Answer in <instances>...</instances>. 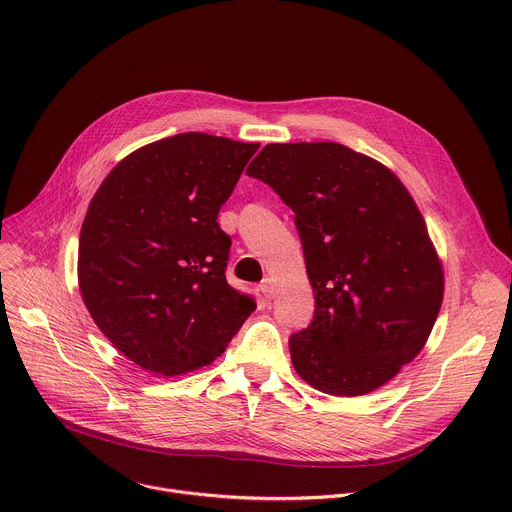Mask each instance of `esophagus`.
I'll use <instances>...</instances> for the list:
<instances>
[{
    "instance_id": "34e87169",
    "label": "esophagus",
    "mask_w": 512,
    "mask_h": 512,
    "mask_svg": "<svg viewBox=\"0 0 512 512\" xmlns=\"http://www.w3.org/2000/svg\"><path fill=\"white\" fill-rule=\"evenodd\" d=\"M259 289H261V293L265 295V299H273V297H275V283H273L271 277H265V279L261 281Z\"/></svg>"
}]
</instances>
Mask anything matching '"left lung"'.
<instances>
[{
  "mask_svg": "<svg viewBox=\"0 0 512 512\" xmlns=\"http://www.w3.org/2000/svg\"><path fill=\"white\" fill-rule=\"evenodd\" d=\"M247 175L295 213L313 323L289 339L313 389L361 397L387 385L425 347L445 295L427 223L381 161L341 143H269Z\"/></svg>",
  "mask_w": 512,
  "mask_h": 512,
  "instance_id": "left-lung-1",
  "label": "left lung"
}]
</instances>
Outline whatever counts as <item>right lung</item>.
<instances>
[{
    "label": "right lung",
    "instance_id": "add662e5",
    "mask_svg": "<svg viewBox=\"0 0 512 512\" xmlns=\"http://www.w3.org/2000/svg\"><path fill=\"white\" fill-rule=\"evenodd\" d=\"M259 143L179 133L123 157L79 233L77 281L99 331L141 369L177 377L213 363L257 309L225 279L217 215Z\"/></svg>",
    "mask_w": 512,
    "mask_h": 512
}]
</instances>
